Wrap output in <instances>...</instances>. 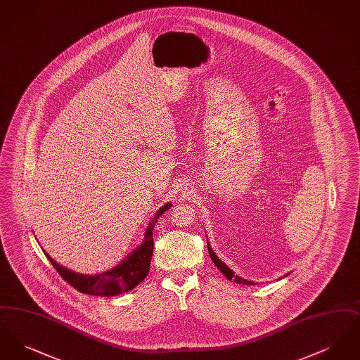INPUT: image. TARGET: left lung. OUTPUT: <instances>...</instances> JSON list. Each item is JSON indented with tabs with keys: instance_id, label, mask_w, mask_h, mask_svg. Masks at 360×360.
I'll return each instance as SVG.
<instances>
[{
	"instance_id": "8db88e82",
	"label": "left lung",
	"mask_w": 360,
	"mask_h": 360,
	"mask_svg": "<svg viewBox=\"0 0 360 360\" xmlns=\"http://www.w3.org/2000/svg\"><path fill=\"white\" fill-rule=\"evenodd\" d=\"M207 251H209V255L212 257V260H213V263L220 269V271L225 275V278L228 279V281H233L235 283H243V285H255L254 282H251V281H245V279H243L241 276L239 275H235V273L224 263L221 262L219 257H216V254L213 252V250L210 248V245H209V243H207Z\"/></svg>"
}]
</instances>
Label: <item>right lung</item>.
Masks as SVG:
<instances>
[{
    "instance_id": "add662e5",
    "label": "right lung",
    "mask_w": 360,
    "mask_h": 360,
    "mask_svg": "<svg viewBox=\"0 0 360 360\" xmlns=\"http://www.w3.org/2000/svg\"><path fill=\"white\" fill-rule=\"evenodd\" d=\"M172 204H166L159 209L151 223L148 224L146 236L140 247L134 251V254L127 257L119 266L115 269L98 275L77 274L71 270L65 269L63 266L58 264L52 260L50 255L46 257L50 259L52 266L59 275L71 285L74 289L89 294V295H117L125 291L132 290L137 285L147 276L150 271V263L154 251V231L155 224L158 221L159 216H162L167 209H170Z\"/></svg>"
}]
</instances>
